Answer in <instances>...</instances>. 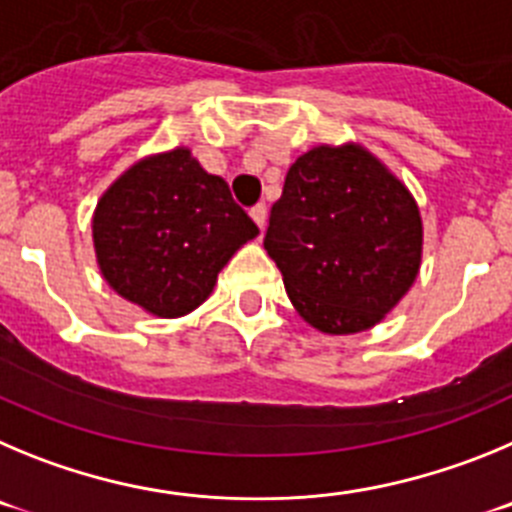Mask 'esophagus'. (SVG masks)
I'll return each instance as SVG.
<instances>
[{"label": "esophagus", "mask_w": 512, "mask_h": 512, "mask_svg": "<svg viewBox=\"0 0 512 512\" xmlns=\"http://www.w3.org/2000/svg\"><path fill=\"white\" fill-rule=\"evenodd\" d=\"M250 216H252V222H255L257 227L265 229V224H267V206H265V204L252 206V209H250Z\"/></svg>", "instance_id": "obj_1"}]
</instances>
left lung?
<instances>
[{
    "instance_id": "8db88e82",
    "label": "left lung",
    "mask_w": 512,
    "mask_h": 512,
    "mask_svg": "<svg viewBox=\"0 0 512 512\" xmlns=\"http://www.w3.org/2000/svg\"><path fill=\"white\" fill-rule=\"evenodd\" d=\"M265 250L303 321L324 334H357L416 283L421 211L370 150L319 145L290 165Z\"/></svg>"
}]
</instances>
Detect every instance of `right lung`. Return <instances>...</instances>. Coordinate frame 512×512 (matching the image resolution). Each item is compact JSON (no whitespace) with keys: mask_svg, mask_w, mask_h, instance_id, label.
Segmentation results:
<instances>
[{"mask_svg":"<svg viewBox=\"0 0 512 512\" xmlns=\"http://www.w3.org/2000/svg\"><path fill=\"white\" fill-rule=\"evenodd\" d=\"M94 250L114 293L158 319L199 308L234 252L260 234L188 147L147 155L101 193Z\"/></svg>","mask_w":512,"mask_h":512,"instance_id":"1","label":"right lung"}]
</instances>
